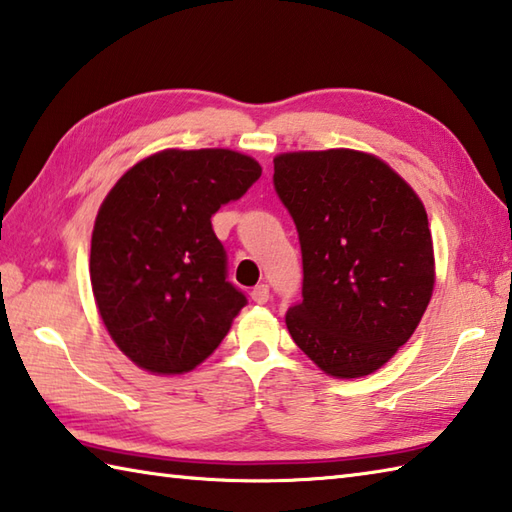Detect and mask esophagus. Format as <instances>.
Segmentation results:
<instances>
[{
	"label": "esophagus",
	"instance_id": "esophagus-1",
	"mask_svg": "<svg viewBox=\"0 0 512 512\" xmlns=\"http://www.w3.org/2000/svg\"><path fill=\"white\" fill-rule=\"evenodd\" d=\"M250 299H253L255 304H266L268 299H270V288H268V284H259V286H255L253 290H250Z\"/></svg>",
	"mask_w": 512,
	"mask_h": 512
}]
</instances>
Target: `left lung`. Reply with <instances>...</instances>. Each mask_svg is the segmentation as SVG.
Wrapping results in <instances>:
<instances>
[{
    "label": "left lung",
    "instance_id": "1",
    "mask_svg": "<svg viewBox=\"0 0 512 512\" xmlns=\"http://www.w3.org/2000/svg\"><path fill=\"white\" fill-rule=\"evenodd\" d=\"M273 162L304 264V299L288 308V333L328 375L375 373L415 333L433 295L422 199L359 150H299Z\"/></svg>",
    "mask_w": 512,
    "mask_h": 512
}]
</instances>
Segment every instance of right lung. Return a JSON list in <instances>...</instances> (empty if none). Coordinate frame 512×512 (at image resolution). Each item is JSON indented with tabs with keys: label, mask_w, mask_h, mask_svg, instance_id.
Listing matches in <instances>:
<instances>
[{
	"label": "right lung",
	"mask_w": 512,
	"mask_h": 512,
	"mask_svg": "<svg viewBox=\"0 0 512 512\" xmlns=\"http://www.w3.org/2000/svg\"><path fill=\"white\" fill-rule=\"evenodd\" d=\"M259 175L235 150L168 148L110 188L90 239V284L110 337L139 368L188 373L246 306L210 217Z\"/></svg>",
	"instance_id": "obj_1"
}]
</instances>
